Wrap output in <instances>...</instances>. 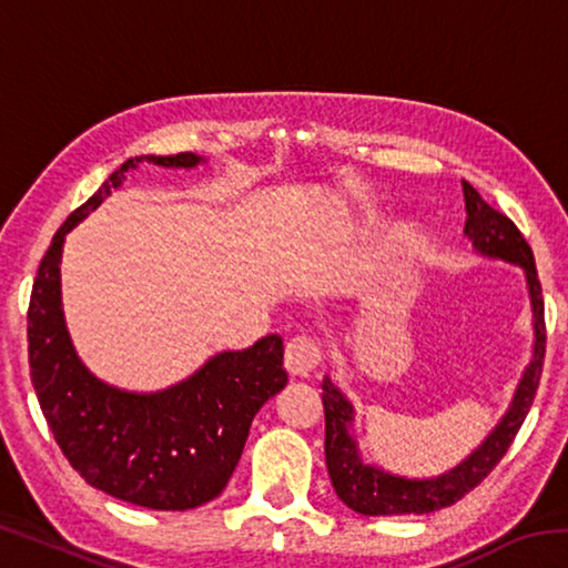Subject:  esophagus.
I'll list each match as a JSON object with an SVG mask.
<instances>
[{
  "instance_id": "1",
  "label": "esophagus",
  "mask_w": 568,
  "mask_h": 568,
  "mask_svg": "<svg viewBox=\"0 0 568 568\" xmlns=\"http://www.w3.org/2000/svg\"><path fill=\"white\" fill-rule=\"evenodd\" d=\"M321 345L307 335H297L285 345V371L291 376L307 378L321 365Z\"/></svg>"
}]
</instances>
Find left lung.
Returning <instances> with one entry per match:
<instances>
[{"mask_svg":"<svg viewBox=\"0 0 568 568\" xmlns=\"http://www.w3.org/2000/svg\"><path fill=\"white\" fill-rule=\"evenodd\" d=\"M466 200V227L464 235L474 243V250L484 257L504 261L524 267L528 301H531L534 351L518 386L511 406L496 423V428L484 438L476 450L460 460L446 474L430 478H406L381 466L365 464L353 434V403L345 393L325 376L323 378V410H325V466L341 501L363 516H403V514H430L464 498L468 491L491 474L494 466L504 458L508 446L521 428L528 408H531L538 381H541L544 353H546V323L544 297L538 283L534 253L518 227L506 215L486 203L478 192L464 180Z\"/></svg>","mask_w":568,"mask_h":568,"instance_id":"1","label":"left lung"}]
</instances>
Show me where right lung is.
<instances>
[{
    "mask_svg": "<svg viewBox=\"0 0 568 568\" xmlns=\"http://www.w3.org/2000/svg\"><path fill=\"white\" fill-rule=\"evenodd\" d=\"M140 162L192 170L205 158L195 152L132 158L64 220L32 287L30 371L57 446L90 486L155 511H187L223 494L255 413L285 388L283 338L265 335L245 351L217 353L185 381L155 393L110 386L80 361L62 311L64 237Z\"/></svg>",
    "mask_w": 568,
    "mask_h": 568,
    "instance_id": "add662e5",
    "label": "right lung"
}]
</instances>
